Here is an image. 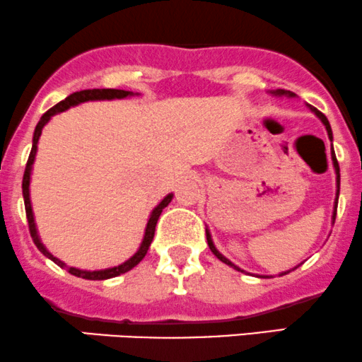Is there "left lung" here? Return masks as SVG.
Returning a JSON list of instances; mask_svg holds the SVG:
<instances>
[{"label":"left lung","instance_id":"1","mask_svg":"<svg viewBox=\"0 0 362 362\" xmlns=\"http://www.w3.org/2000/svg\"><path fill=\"white\" fill-rule=\"evenodd\" d=\"M274 95H286V96H295V93H291V91H284V89H278V91H273ZM310 110H312V112H315V115L318 118H320L322 122H324V125H325V129H327V134H329V139L332 140V129H330V123H329V120H327V117L322 112H318L317 108H313L312 105H310ZM332 160H334V168H335V173H337V197H335V206H334V220H335V215H337V202H339V189H341V171H339V163H337V159H335V154H334V151H332ZM206 240H208V245H210V249H211V252L215 254L216 257L220 259V261L222 262H225V264H228V266H232V267H235L237 271H242V269H239V267H237L235 264H232L230 261H228L227 257H223L222 254L218 252V250L215 249V245H214V240H211V235H210V232L206 230ZM296 269V267H295ZM293 271V269H291ZM242 273H244V271H242ZM290 273V271H286V273H281V276H284V274H288Z\"/></svg>","mask_w":362,"mask_h":362}]
</instances>
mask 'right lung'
Instances as JSON below:
<instances>
[{
    "label": "right lung",
    "mask_w": 362,
    "mask_h": 362,
    "mask_svg": "<svg viewBox=\"0 0 362 362\" xmlns=\"http://www.w3.org/2000/svg\"><path fill=\"white\" fill-rule=\"evenodd\" d=\"M132 93L130 91H125V89H83V91H76L72 93L66 98V100H62L61 103H57L55 106H52L50 110H47V112L42 115L40 122L37 123L35 127V134H33V146H32V151H30V156H28V160H27V165H25V173H23V182H21V189H23V202H25V211H27V220H28V230H30V235H32V240L33 244L37 245V249L40 250L44 256H47L49 259H52L57 266L61 267H66L67 271H69L71 274L78 276V278H83V279H110V278H115V276H120L123 273H127V271H130L132 267H135L139 264L140 261H142L144 257H146L147 250H148V245H151L152 239H154V232H156V225H157V220H159L160 214H163V210L165 206L171 203L173 199V194H168L163 202L159 203L154 208V211H152L151 218H148L147 222V227H146V235H144V240L142 244H140V247L137 252L132 256L129 261H125L123 264L120 266H115V267H110V269H103V271H81V269H76V267H67L64 264L62 261H59L57 257H54L52 254L49 252L44 247V244H42L40 239H38V233H37V228H35V222H33V214H32V205H30V193H28V186H30V173H32V164L33 160H35V154H37V144H38V139H40V134H42V129H44V125L47 122L50 120V117L55 113H61L64 110L71 108V106L74 105H79V103H84V101H93V100H113V98H125V96H130Z\"/></svg>",
    "instance_id": "1"
}]
</instances>
